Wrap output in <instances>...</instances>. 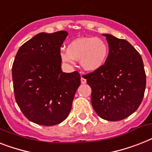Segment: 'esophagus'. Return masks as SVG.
Wrapping results in <instances>:
<instances>
[{"mask_svg":"<svg viewBox=\"0 0 152 152\" xmlns=\"http://www.w3.org/2000/svg\"><path fill=\"white\" fill-rule=\"evenodd\" d=\"M87 83V80H86V79H84L83 77H81V83H83V84H84V83Z\"/></svg>","mask_w":152,"mask_h":152,"instance_id":"esophagus-1","label":"esophagus"}]
</instances>
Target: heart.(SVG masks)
<instances>
[{"label": "heart", "instance_id": "b5f03b06", "mask_svg": "<svg viewBox=\"0 0 152 152\" xmlns=\"http://www.w3.org/2000/svg\"><path fill=\"white\" fill-rule=\"evenodd\" d=\"M108 55V47L97 37L77 38L70 42L67 50H61L60 58L67 64L80 61L81 67L88 72H94L104 65Z\"/></svg>", "mask_w": 152, "mask_h": 152}]
</instances>
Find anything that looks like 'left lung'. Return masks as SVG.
Returning <instances> with one entry per match:
<instances>
[{"mask_svg":"<svg viewBox=\"0 0 152 152\" xmlns=\"http://www.w3.org/2000/svg\"><path fill=\"white\" fill-rule=\"evenodd\" d=\"M109 51L101 69L83 78L91 87V104L98 115L119 121L133 114L140 106L146 87L142 58L125 40L103 34Z\"/></svg>","mask_w":152,"mask_h":152,"instance_id":"obj_1","label":"left lung"}]
</instances>
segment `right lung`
Returning a JSON list of instances; mask_svg holds the SVG:
<instances>
[{
	"mask_svg": "<svg viewBox=\"0 0 152 152\" xmlns=\"http://www.w3.org/2000/svg\"><path fill=\"white\" fill-rule=\"evenodd\" d=\"M68 32L40 33L18 49L12 65L15 97L24 115L42 126L61 123L80 85L78 72L61 70L60 48Z\"/></svg>",
	"mask_w": 152,
	"mask_h": 152,
	"instance_id": "right-lung-1",
	"label": "right lung"
}]
</instances>
